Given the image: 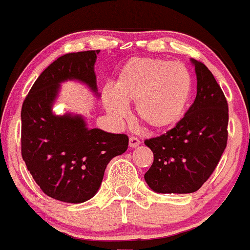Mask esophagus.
I'll return each instance as SVG.
<instances>
[{
  "label": "esophagus",
  "instance_id": "esophagus-1",
  "mask_svg": "<svg viewBox=\"0 0 250 250\" xmlns=\"http://www.w3.org/2000/svg\"><path fill=\"white\" fill-rule=\"evenodd\" d=\"M140 144L141 142L137 137H130V140H128V146H130L131 148H136V146H138Z\"/></svg>",
  "mask_w": 250,
  "mask_h": 250
}]
</instances>
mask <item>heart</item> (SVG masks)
I'll list each match as a JSON object with an SVG mask.
<instances>
[{"label":"heart","mask_w":250,"mask_h":250,"mask_svg":"<svg viewBox=\"0 0 250 250\" xmlns=\"http://www.w3.org/2000/svg\"><path fill=\"white\" fill-rule=\"evenodd\" d=\"M192 91V77L182 62L133 58L120 69L114 91L104 92L107 112L115 119L126 115V104L136 102V117L154 131L173 127L184 115Z\"/></svg>","instance_id":"b5f03b06"}]
</instances>
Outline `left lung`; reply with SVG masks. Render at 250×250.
I'll return each mask as SVG.
<instances>
[{"label": "left lung", "instance_id": "1", "mask_svg": "<svg viewBox=\"0 0 250 250\" xmlns=\"http://www.w3.org/2000/svg\"><path fill=\"white\" fill-rule=\"evenodd\" d=\"M191 62L197 78L194 104L173 128L144 142L154 154L144 179L155 192L197 191L213 173L228 143L225 95L209 69L194 59Z\"/></svg>", "mask_w": 250, "mask_h": 250}]
</instances>
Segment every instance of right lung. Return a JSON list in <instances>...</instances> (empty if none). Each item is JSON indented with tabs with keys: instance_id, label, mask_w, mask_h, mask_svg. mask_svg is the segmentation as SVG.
<instances>
[{
	"instance_id": "1",
	"label": "right lung",
	"mask_w": 250,
	"mask_h": 250,
	"mask_svg": "<svg viewBox=\"0 0 250 250\" xmlns=\"http://www.w3.org/2000/svg\"><path fill=\"white\" fill-rule=\"evenodd\" d=\"M99 53L60 56L41 73L22 104V160L42 191L59 201L82 203L91 199L108 163L128 146L124 133L89 128L81 115L53 112L62 82H82L99 95L94 71Z\"/></svg>"
}]
</instances>
